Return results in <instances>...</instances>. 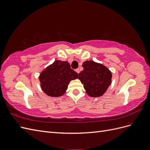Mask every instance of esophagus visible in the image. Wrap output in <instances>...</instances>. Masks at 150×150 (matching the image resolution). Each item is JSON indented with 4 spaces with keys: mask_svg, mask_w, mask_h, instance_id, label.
I'll return each instance as SVG.
<instances>
[{
    "mask_svg": "<svg viewBox=\"0 0 150 150\" xmlns=\"http://www.w3.org/2000/svg\"><path fill=\"white\" fill-rule=\"evenodd\" d=\"M76 72L77 73H78V74H79V72H80V70H79V69H76Z\"/></svg>",
    "mask_w": 150,
    "mask_h": 150,
    "instance_id": "esophagus-1",
    "label": "esophagus"
}]
</instances>
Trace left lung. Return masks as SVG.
<instances>
[{"label": "left lung", "instance_id": "obj_1", "mask_svg": "<svg viewBox=\"0 0 150 150\" xmlns=\"http://www.w3.org/2000/svg\"><path fill=\"white\" fill-rule=\"evenodd\" d=\"M84 69L79 74L86 92L91 97L101 96L111 83V72L104 65L93 61L83 62Z\"/></svg>", "mask_w": 150, "mask_h": 150}]
</instances>
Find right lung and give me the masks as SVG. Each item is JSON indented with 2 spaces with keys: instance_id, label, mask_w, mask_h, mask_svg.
Segmentation results:
<instances>
[{
  "instance_id": "add662e5",
  "label": "right lung",
  "mask_w": 150,
  "mask_h": 150,
  "mask_svg": "<svg viewBox=\"0 0 150 150\" xmlns=\"http://www.w3.org/2000/svg\"><path fill=\"white\" fill-rule=\"evenodd\" d=\"M78 78V74L71 68L67 61L56 60L47 67L39 76L43 91L51 97L62 96L71 80Z\"/></svg>"
}]
</instances>
